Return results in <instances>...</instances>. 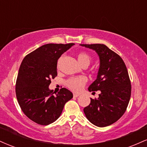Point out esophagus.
Instances as JSON below:
<instances>
[{"label": "esophagus", "mask_w": 147, "mask_h": 147, "mask_svg": "<svg viewBox=\"0 0 147 147\" xmlns=\"http://www.w3.org/2000/svg\"><path fill=\"white\" fill-rule=\"evenodd\" d=\"M73 96H74V97H79V94L74 93L73 94Z\"/></svg>", "instance_id": "esophagus-1"}]
</instances>
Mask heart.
I'll list each match as a JSON object with an SVG mask.
<instances>
[{"label": "heart", "mask_w": 147, "mask_h": 147, "mask_svg": "<svg viewBox=\"0 0 147 147\" xmlns=\"http://www.w3.org/2000/svg\"><path fill=\"white\" fill-rule=\"evenodd\" d=\"M63 58V57L61 56L58 59V61H57V65H58V66L60 65V63H61ZM77 59L79 63L82 66H84V65H88L90 63V57L88 54L86 53V52H79V53L77 54ZM86 82V79L85 77H74V78L68 79V82H67V86H68V87L69 88L71 89V90L76 91V92H78V91H80L82 90V88H83L84 86L85 85Z\"/></svg>", "instance_id": "obj_1"}]
</instances>
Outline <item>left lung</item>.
Here are the masks:
<instances>
[{
  "label": "left lung",
  "instance_id": "1",
  "mask_svg": "<svg viewBox=\"0 0 147 147\" xmlns=\"http://www.w3.org/2000/svg\"><path fill=\"white\" fill-rule=\"evenodd\" d=\"M94 50L99 59L97 78L88 91L100 90L97 99L84 109L86 117L94 125L104 127L117 122L125 113L131 93L129 73L124 61L104 44H80Z\"/></svg>",
  "mask_w": 147,
  "mask_h": 147
}]
</instances>
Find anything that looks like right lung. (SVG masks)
Instances as JSON below:
<instances>
[{"label": "right lung", "mask_w": 147, "mask_h": 147, "mask_svg": "<svg viewBox=\"0 0 147 147\" xmlns=\"http://www.w3.org/2000/svg\"><path fill=\"white\" fill-rule=\"evenodd\" d=\"M74 45H43L22 61L16 80V98L25 115L37 124L48 125L56 121L65 103L73 97L65 88L54 95L49 86L57 75V61Z\"/></svg>", "instance_id": "obj_1"}]
</instances>
